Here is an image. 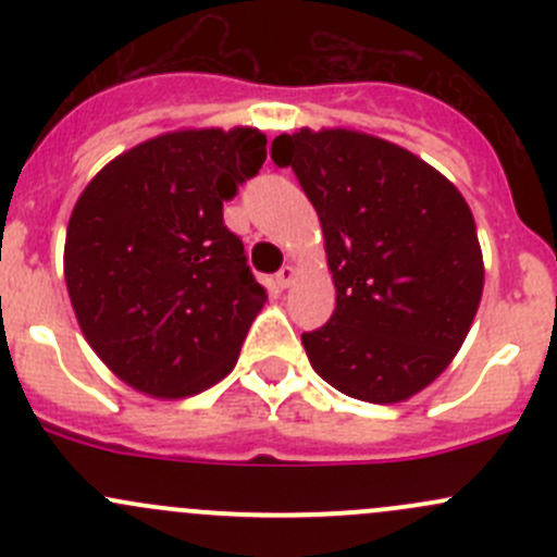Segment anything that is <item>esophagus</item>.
Here are the masks:
<instances>
[{
	"mask_svg": "<svg viewBox=\"0 0 557 557\" xmlns=\"http://www.w3.org/2000/svg\"><path fill=\"white\" fill-rule=\"evenodd\" d=\"M294 280H296V269L294 267H283L277 274H274V283H277L280 288H288Z\"/></svg>",
	"mask_w": 557,
	"mask_h": 557,
	"instance_id": "34e87169",
	"label": "esophagus"
}]
</instances>
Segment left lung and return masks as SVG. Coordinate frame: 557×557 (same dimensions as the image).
Returning <instances> with one entry per match:
<instances>
[{
	"label": "left lung",
	"mask_w": 557,
	"mask_h": 557,
	"mask_svg": "<svg viewBox=\"0 0 557 557\" xmlns=\"http://www.w3.org/2000/svg\"><path fill=\"white\" fill-rule=\"evenodd\" d=\"M325 239L336 310L301 334L314 372L350 398L407 401L463 345L485 285L474 215L450 180L407 148L352 132L280 134Z\"/></svg>",
	"instance_id": "1"
}]
</instances>
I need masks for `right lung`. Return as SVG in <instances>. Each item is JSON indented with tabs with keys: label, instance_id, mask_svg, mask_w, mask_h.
<instances>
[{
	"label": "right lung",
	"instance_id": "right-lung-1",
	"mask_svg": "<svg viewBox=\"0 0 557 557\" xmlns=\"http://www.w3.org/2000/svg\"><path fill=\"white\" fill-rule=\"evenodd\" d=\"M258 128H180L112 159L72 210L64 280L104 367L156 398L226 377L267 290L223 201L261 170Z\"/></svg>",
	"mask_w": 557,
	"mask_h": 557
}]
</instances>
